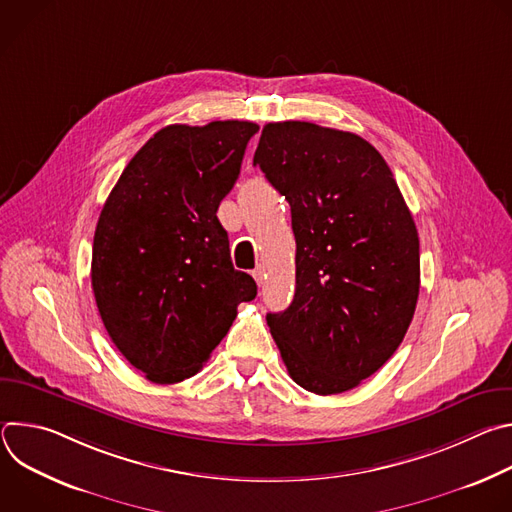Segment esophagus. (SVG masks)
Wrapping results in <instances>:
<instances>
[{
	"mask_svg": "<svg viewBox=\"0 0 512 512\" xmlns=\"http://www.w3.org/2000/svg\"><path fill=\"white\" fill-rule=\"evenodd\" d=\"M253 277H255V281H257V285H263L265 283V267L263 265H257L255 267V271H253Z\"/></svg>",
	"mask_w": 512,
	"mask_h": 512,
	"instance_id": "34e87169",
	"label": "esophagus"
}]
</instances>
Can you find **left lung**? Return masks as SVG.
Segmentation results:
<instances>
[{
	"label": "left lung",
	"mask_w": 512,
	"mask_h": 512,
	"mask_svg": "<svg viewBox=\"0 0 512 512\" xmlns=\"http://www.w3.org/2000/svg\"><path fill=\"white\" fill-rule=\"evenodd\" d=\"M253 164L291 206L296 294L267 314L289 377L336 395L403 342L419 296V237L391 168L356 133L267 123Z\"/></svg>",
	"instance_id": "1"
}]
</instances>
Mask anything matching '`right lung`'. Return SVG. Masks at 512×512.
<instances>
[{
  "mask_svg": "<svg viewBox=\"0 0 512 512\" xmlns=\"http://www.w3.org/2000/svg\"><path fill=\"white\" fill-rule=\"evenodd\" d=\"M251 121L168 125L131 158L95 229L91 283L119 352L152 383L194 377L257 296L216 210L233 190Z\"/></svg>",
  "mask_w": 512,
  "mask_h": 512,
  "instance_id": "add662e5",
  "label": "right lung"
}]
</instances>
